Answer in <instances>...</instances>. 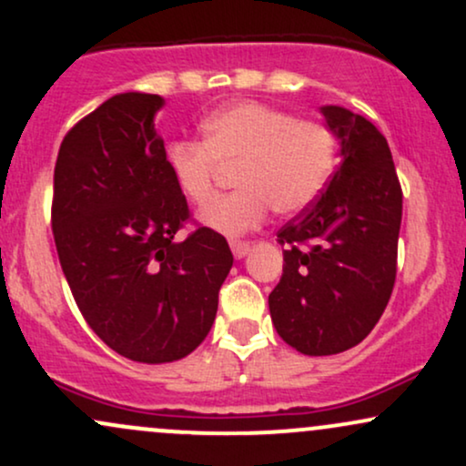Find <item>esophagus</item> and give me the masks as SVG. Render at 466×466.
I'll return each mask as SVG.
<instances>
[{"instance_id": "1", "label": "esophagus", "mask_w": 466, "mask_h": 466, "mask_svg": "<svg viewBox=\"0 0 466 466\" xmlns=\"http://www.w3.org/2000/svg\"><path fill=\"white\" fill-rule=\"evenodd\" d=\"M229 248H232V254L234 258H245V256L249 254L251 245L249 243H243V240H229Z\"/></svg>"}]
</instances>
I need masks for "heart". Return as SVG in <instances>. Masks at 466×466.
I'll list each match as a JSON object with an SVG mask.
<instances>
[{
    "mask_svg": "<svg viewBox=\"0 0 466 466\" xmlns=\"http://www.w3.org/2000/svg\"><path fill=\"white\" fill-rule=\"evenodd\" d=\"M330 131L313 120L260 103H237L203 122V144L177 140L166 151L175 186L192 206L217 199L226 170L237 168L240 190L226 197L201 221L229 237L256 229L271 210L293 215L311 206L333 168Z\"/></svg>",
    "mask_w": 466,
    "mask_h": 466,
    "instance_id": "heart-1",
    "label": "heart"
}]
</instances>
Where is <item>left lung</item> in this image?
<instances>
[{
  "mask_svg": "<svg viewBox=\"0 0 466 466\" xmlns=\"http://www.w3.org/2000/svg\"><path fill=\"white\" fill-rule=\"evenodd\" d=\"M319 114L339 144V166L322 195L278 232L285 265L269 293L278 335L311 357L357 346L386 311L403 215L381 131L339 105L319 106Z\"/></svg>",
  "mask_w": 466,
  "mask_h": 466,
  "instance_id": "8db88e82",
  "label": "left lung"
}]
</instances>
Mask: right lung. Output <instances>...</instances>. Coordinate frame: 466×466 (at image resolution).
<instances>
[{
  "mask_svg": "<svg viewBox=\"0 0 466 466\" xmlns=\"http://www.w3.org/2000/svg\"><path fill=\"white\" fill-rule=\"evenodd\" d=\"M157 94L105 100L58 148L52 232L80 313L117 355L168 363L210 333L232 269L228 240L199 228L175 234L188 203L166 166Z\"/></svg>",
  "mask_w": 466,
  "mask_h": 466,
  "instance_id": "add662e5",
  "label": "right lung"
}]
</instances>
